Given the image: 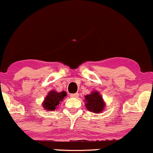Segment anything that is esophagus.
<instances>
[{"label":"esophagus","mask_w":153,"mask_h":153,"mask_svg":"<svg viewBox=\"0 0 153 153\" xmlns=\"http://www.w3.org/2000/svg\"><path fill=\"white\" fill-rule=\"evenodd\" d=\"M78 97H79V94H77V93L70 94V97H71V98H77Z\"/></svg>","instance_id":"esophagus-1"}]
</instances>
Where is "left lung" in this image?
Listing matches in <instances>:
<instances>
[{
    "mask_svg": "<svg viewBox=\"0 0 153 153\" xmlns=\"http://www.w3.org/2000/svg\"><path fill=\"white\" fill-rule=\"evenodd\" d=\"M86 107L89 111L94 113H101L104 108L105 103L103 98L98 91H93L91 94L85 96Z\"/></svg>",
    "mask_w": 153,
    "mask_h": 153,
    "instance_id": "left-lung-1",
    "label": "left lung"
}]
</instances>
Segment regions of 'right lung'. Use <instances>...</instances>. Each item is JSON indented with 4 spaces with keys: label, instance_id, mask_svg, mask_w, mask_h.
<instances>
[{
    "label": "right lung",
    "instance_id": "right-lung-1",
    "mask_svg": "<svg viewBox=\"0 0 153 153\" xmlns=\"http://www.w3.org/2000/svg\"><path fill=\"white\" fill-rule=\"evenodd\" d=\"M65 97H67V93L65 91L57 93L55 91H51L45 98L43 102V107L48 111L55 110L56 107Z\"/></svg>",
    "mask_w": 153,
    "mask_h": 153
}]
</instances>
